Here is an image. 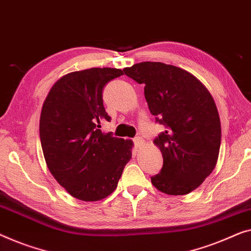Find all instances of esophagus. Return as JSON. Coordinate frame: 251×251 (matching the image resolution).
<instances>
[{
	"mask_svg": "<svg viewBox=\"0 0 251 251\" xmlns=\"http://www.w3.org/2000/svg\"><path fill=\"white\" fill-rule=\"evenodd\" d=\"M133 143H134V146H136L137 148H140L145 145V140L141 137H137L133 139Z\"/></svg>",
	"mask_w": 251,
	"mask_h": 251,
	"instance_id": "esophagus-1",
	"label": "esophagus"
}]
</instances>
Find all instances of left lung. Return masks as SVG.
<instances>
[{"label":"left lung","mask_w":251,"mask_h":251,"mask_svg":"<svg viewBox=\"0 0 251 251\" xmlns=\"http://www.w3.org/2000/svg\"><path fill=\"white\" fill-rule=\"evenodd\" d=\"M145 86V99L165 131L154 140L163 168L151 183L171 196L188 195L213 172L221 146L219 111L204 83L183 69L141 62L123 69Z\"/></svg>","instance_id":"8db88e82"}]
</instances>
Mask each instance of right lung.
Instances as JSON below:
<instances>
[{
	"mask_svg": "<svg viewBox=\"0 0 251 251\" xmlns=\"http://www.w3.org/2000/svg\"><path fill=\"white\" fill-rule=\"evenodd\" d=\"M123 75L121 69L92 68L60 78L47 94L39 119V136L47 168L72 197L97 201L118 187L132 156L133 143L101 132L110 121L103 88Z\"/></svg>",
	"mask_w": 251,
	"mask_h": 251,
	"instance_id": "1",
	"label": "right lung"
}]
</instances>
